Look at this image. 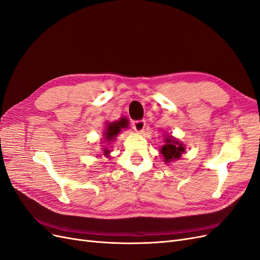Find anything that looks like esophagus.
I'll return each instance as SVG.
<instances>
[{"label":"esophagus","instance_id":"esophagus-1","mask_svg":"<svg viewBox=\"0 0 260 260\" xmlns=\"http://www.w3.org/2000/svg\"><path fill=\"white\" fill-rule=\"evenodd\" d=\"M145 120H135L132 122V128L135 129L137 132L141 133L144 131V128H145Z\"/></svg>","mask_w":260,"mask_h":260}]
</instances>
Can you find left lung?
<instances>
[{"instance_id": "8db88e82", "label": "left lung", "mask_w": 260, "mask_h": 260, "mask_svg": "<svg viewBox=\"0 0 260 260\" xmlns=\"http://www.w3.org/2000/svg\"><path fill=\"white\" fill-rule=\"evenodd\" d=\"M182 152H184L183 144L178 142L177 140L172 139L171 137L166 139V144H165L160 149V153L164 155V158L166 162L179 159Z\"/></svg>"}]
</instances>
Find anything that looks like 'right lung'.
<instances>
[{"mask_svg":"<svg viewBox=\"0 0 260 260\" xmlns=\"http://www.w3.org/2000/svg\"><path fill=\"white\" fill-rule=\"evenodd\" d=\"M128 122H127V120L125 119H120L119 121H117V122H113V123H111V124H108L107 125V129H106V131H105V139L107 140V141H112L113 139H115V137L118 135V133L120 132V130L121 129H123V128H125L127 127V124ZM104 154L105 155H107L108 153H109V151L108 149H104Z\"/></svg>","mask_w":260,"mask_h":260,"instance_id":"obj_1","label":"right lung"}]
</instances>
